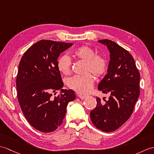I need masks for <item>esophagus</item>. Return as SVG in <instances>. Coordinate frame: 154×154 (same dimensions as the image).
<instances>
[{"label":"esophagus","mask_w":154,"mask_h":154,"mask_svg":"<svg viewBox=\"0 0 154 154\" xmlns=\"http://www.w3.org/2000/svg\"><path fill=\"white\" fill-rule=\"evenodd\" d=\"M78 96H79V97L81 99H85V98H87V96L82 95V94H79Z\"/></svg>","instance_id":"34e87169"}]
</instances>
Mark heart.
<instances>
[{"label": "heart", "instance_id": "b5f03b06", "mask_svg": "<svg viewBox=\"0 0 154 154\" xmlns=\"http://www.w3.org/2000/svg\"><path fill=\"white\" fill-rule=\"evenodd\" d=\"M76 58L86 62L83 75H74L67 79L66 85L69 88L79 94H87L93 87L94 77L100 78L104 75L108 69V61L102 55L96 52L90 46H81L73 52ZM57 67L60 73L69 75L71 71V61L66 55L60 57L57 62Z\"/></svg>", "mask_w": 154, "mask_h": 154}]
</instances>
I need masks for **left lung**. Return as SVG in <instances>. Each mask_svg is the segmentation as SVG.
<instances>
[{"mask_svg":"<svg viewBox=\"0 0 154 154\" xmlns=\"http://www.w3.org/2000/svg\"><path fill=\"white\" fill-rule=\"evenodd\" d=\"M108 47L110 61L108 73L98 89L109 94L108 100L96 97V106L90 113L94 125L103 132L117 130L129 119L140 95V73L134 60L127 50L115 42L98 41Z\"/></svg>","mask_w":154,"mask_h":154,"instance_id":"1","label":"left lung"}]
</instances>
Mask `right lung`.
Here are the masks:
<instances>
[{
  "instance_id": "obj_1",
  "label": "right lung",
  "mask_w": 154,
  "mask_h": 154,
  "mask_svg": "<svg viewBox=\"0 0 154 154\" xmlns=\"http://www.w3.org/2000/svg\"><path fill=\"white\" fill-rule=\"evenodd\" d=\"M72 43L41 40L25 52L16 77L17 99L31 125L42 133L54 131L62 123L68 103L76 98L73 90L62 89L57 67L60 53ZM60 89L55 97L52 94Z\"/></svg>"
}]
</instances>
